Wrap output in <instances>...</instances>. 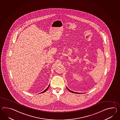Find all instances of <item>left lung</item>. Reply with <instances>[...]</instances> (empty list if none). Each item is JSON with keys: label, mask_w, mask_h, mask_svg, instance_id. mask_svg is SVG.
I'll list each match as a JSON object with an SVG mask.
<instances>
[{"label": "left lung", "mask_w": 120, "mask_h": 120, "mask_svg": "<svg viewBox=\"0 0 120 120\" xmlns=\"http://www.w3.org/2000/svg\"><path fill=\"white\" fill-rule=\"evenodd\" d=\"M67 88L68 89V91H70L71 92V93H75V94H81V93H78V92H74V91H71V90H70V89H69L67 87Z\"/></svg>", "instance_id": "obj_1"}]
</instances>
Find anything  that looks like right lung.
Instances as JSON below:
<instances>
[{
  "label": "right lung",
  "mask_w": 120,
  "mask_h": 120,
  "mask_svg": "<svg viewBox=\"0 0 120 120\" xmlns=\"http://www.w3.org/2000/svg\"><path fill=\"white\" fill-rule=\"evenodd\" d=\"M49 86H50V85H49V86H48V87H47V88H46V89H45V90H44V91H42V92H41V93H44V92H45V91H47V90H48V88H49Z\"/></svg>",
  "instance_id": "right-lung-1"
}]
</instances>
